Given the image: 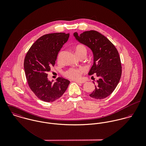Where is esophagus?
I'll return each instance as SVG.
<instances>
[{
  "label": "esophagus",
  "mask_w": 146,
  "mask_h": 146,
  "mask_svg": "<svg viewBox=\"0 0 146 146\" xmlns=\"http://www.w3.org/2000/svg\"><path fill=\"white\" fill-rule=\"evenodd\" d=\"M76 83H79V84H83L84 83H85V82L84 81H81V80H76V81H75Z\"/></svg>",
  "instance_id": "esophagus-1"
}]
</instances>
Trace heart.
<instances>
[{"label": "heart", "instance_id": "b5f03b06", "mask_svg": "<svg viewBox=\"0 0 146 146\" xmlns=\"http://www.w3.org/2000/svg\"><path fill=\"white\" fill-rule=\"evenodd\" d=\"M75 52L76 54L79 57L82 55H86L87 50L86 47L82 44L78 45L75 48ZM62 52H60L58 55L57 60L58 61H60L61 57L62 56ZM85 69L83 67H79V68H70L64 72V75L71 79H78L80 78L82 73L84 72Z\"/></svg>", "mask_w": 146, "mask_h": 146}]
</instances>
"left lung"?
Listing matches in <instances>:
<instances>
[{
	"instance_id": "8db88e82",
	"label": "left lung",
	"mask_w": 146,
	"mask_h": 146,
	"mask_svg": "<svg viewBox=\"0 0 146 146\" xmlns=\"http://www.w3.org/2000/svg\"><path fill=\"white\" fill-rule=\"evenodd\" d=\"M74 36L93 53L94 62L88 75H96L98 80L95 90L89 96L96 100L104 99L113 92L121 78L122 67L119 52L111 42L97 31H86L80 35L75 32Z\"/></svg>"
}]
</instances>
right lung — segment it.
Instances as JSON below:
<instances>
[{
	"mask_svg": "<svg viewBox=\"0 0 146 146\" xmlns=\"http://www.w3.org/2000/svg\"><path fill=\"white\" fill-rule=\"evenodd\" d=\"M69 35L64 33L44 35L32 45L25 56L24 69L29 86L44 102H52L60 98L70 84L62 77L58 78L54 83L47 78V72L54 66L58 53Z\"/></svg>",
	"mask_w": 146,
	"mask_h": 146,
	"instance_id": "obj_1",
	"label": "right lung"
}]
</instances>
